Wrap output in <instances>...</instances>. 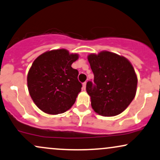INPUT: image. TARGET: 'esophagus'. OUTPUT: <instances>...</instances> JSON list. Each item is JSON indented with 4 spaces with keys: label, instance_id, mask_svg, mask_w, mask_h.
Instances as JSON below:
<instances>
[{
    "label": "esophagus",
    "instance_id": "obj_1",
    "mask_svg": "<svg viewBox=\"0 0 160 160\" xmlns=\"http://www.w3.org/2000/svg\"><path fill=\"white\" fill-rule=\"evenodd\" d=\"M86 84H87V82H84V83L82 84V88H83L84 90H85L86 89Z\"/></svg>",
    "mask_w": 160,
    "mask_h": 160
}]
</instances>
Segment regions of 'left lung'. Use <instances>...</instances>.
<instances>
[{"instance_id": "left-lung-1", "label": "left lung", "mask_w": 160, "mask_h": 160, "mask_svg": "<svg viewBox=\"0 0 160 160\" xmlns=\"http://www.w3.org/2000/svg\"><path fill=\"white\" fill-rule=\"evenodd\" d=\"M94 74V84L88 82L86 90L94 111L103 116L119 115L128 107L137 92V76L125 57L109 51L88 56Z\"/></svg>"}]
</instances>
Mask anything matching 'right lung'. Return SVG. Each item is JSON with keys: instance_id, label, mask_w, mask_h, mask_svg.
<instances>
[{"instance_id": "right-lung-1", "label": "right lung", "mask_w": 160, "mask_h": 160, "mask_svg": "<svg viewBox=\"0 0 160 160\" xmlns=\"http://www.w3.org/2000/svg\"><path fill=\"white\" fill-rule=\"evenodd\" d=\"M78 54L66 49L47 51L35 58L27 74L28 90L35 105L50 115L73 105L82 90L78 72L71 67Z\"/></svg>"}]
</instances>
